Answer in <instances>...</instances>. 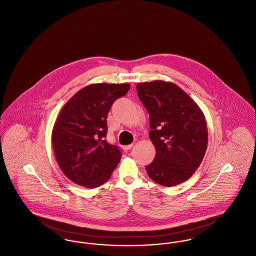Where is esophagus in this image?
I'll return each instance as SVG.
<instances>
[{
	"mask_svg": "<svg viewBox=\"0 0 256 256\" xmlns=\"http://www.w3.org/2000/svg\"><path fill=\"white\" fill-rule=\"evenodd\" d=\"M132 146H134V144H130V145H126V146H122V148L124 150H130Z\"/></svg>",
	"mask_w": 256,
	"mask_h": 256,
	"instance_id": "1",
	"label": "esophagus"
}]
</instances>
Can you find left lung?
Masks as SVG:
<instances>
[{"instance_id": "1", "label": "left lung", "mask_w": 256, "mask_h": 256, "mask_svg": "<svg viewBox=\"0 0 256 256\" xmlns=\"http://www.w3.org/2000/svg\"><path fill=\"white\" fill-rule=\"evenodd\" d=\"M150 115V138L156 158L148 176L170 187L187 180L198 168L207 148L206 122L195 102L178 86L154 80L136 86Z\"/></svg>"}]
</instances>
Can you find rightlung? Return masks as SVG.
I'll use <instances>...</instances> for the list:
<instances>
[{
	"label": "right lung",
	"instance_id": "right-lung-1",
	"mask_svg": "<svg viewBox=\"0 0 256 256\" xmlns=\"http://www.w3.org/2000/svg\"><path fill=\"white\" fill-rule=\"evenodd\" d=\"M130 88L128 84L86 86L61 110L52 130V148L61 170L76 184L98 187L120 162L119 146L106 139V119L113 102Z\"/></svg>",
	"mask_w": 256,
	"mask_h": 256
}]
</instances>
